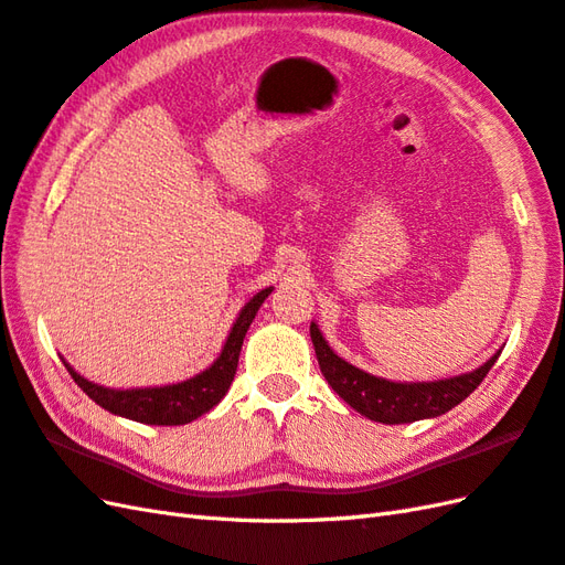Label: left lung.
<instances>
[{
  "label": "left lung",
  "mask_w": 565,
  "mask_h": 565,
  "mask_svg": "<svg viewBox=\"0 0 565 565\" xmlns=\"http://www.w3.org/2000/svg\"><path fill=\"white\" fill-rule=\"evenodd\" d=\"M310 339L327 383L359 414L380 424H412L418 418L450 412L481 385L495 359L501 356V351H498L481 369L450 380H438V383H392V380L375 377L339 359L327 347L315 322L310 324Z\"/></svg>",
  "instance_id": "left-lung-1"
}]
</instances>
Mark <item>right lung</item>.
Here are the masks:
<instances>
[{
    "label": "right lung",
    "mask_w": 565,
    "mask_h": 565,
    "mask_svg": "<svg viewBox=\"0 0 565 565\" xmlns=\"http://www.w3.org/2000/svg\"><path fill=\"white\" fill-rule=\"evenodd\" d=\"M269 294L271 288H265V291H259L250 303L241 310L238 320H235L233 330L226 339V344H223L221 356L209 365L204 373L185 380V383L166 385V387H141V390H110V387H100L96 383H88V380L78 375L67 361H64V365H67L74 383L110 414L132 418V422H139V424H151V426L190 424L196 416L214 409V406L223 399V395L228 392L233 375L238 371V356H241V347H243L247 327H250L259 306L265 303V298Z\"/></svg>",
    "instance_id": "1"
}]
</instances>
